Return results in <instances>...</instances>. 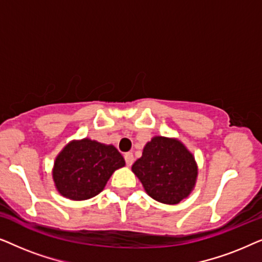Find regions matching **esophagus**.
<instances>
[{"mask_svg":"<svg viewBox=\"0 0 262 262\" xmlns=\"http://www.w3.org/2000/svg\"><path fill=\"white\" fill-rule=\"evenodd\" d=\"M124 159H125V162H126L127 166H131V164L134 163V161H135L134 154H132V152H126L124 155Z\"/></svg>","mask_w":262,"mask_h":262,"instance_id":"esophagus-1","label":"esophagus"}]
</instances>
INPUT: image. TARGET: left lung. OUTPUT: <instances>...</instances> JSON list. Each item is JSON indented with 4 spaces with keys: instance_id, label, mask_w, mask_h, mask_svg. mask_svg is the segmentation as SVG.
Listing matches in <instances>:
<instances>
[{
    "instance_id": "obj_1",
    "label": "left lung",
    "mask_w": 262,
    "mask_h": 262,
    "mask_svg": "<svg viewBox=\"0 0 262 262\" xmlns=\"http://www.w3.org/2000/svg\"><path fill=\"white\" fill-rule=\"evenodd\" d=\"M132 171L152 199L174 205L191 194L198 166L179 139L156 136L146 143Z\"/></svg>"
}]
</instances>
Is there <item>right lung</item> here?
<instances>
[{
    "label": "right lung",
    "mask_w": 262,
    "mask_h": 262,
    "mask_svg": "<svg viewBox=\"0 0 262 262\" xmlns=\"http://www.w3.org/2000/svg\"><path fill=\"white\" fill-rule=\"evenodd\" d=\"M125 160L113 145L89 138L73 141L56 157L52 177L60 194L71 200L98 195Z\"/></svg>",
    "instance_id": "obj_1"
}]
</instances>
